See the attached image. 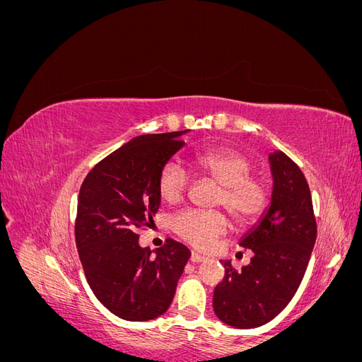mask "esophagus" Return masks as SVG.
I'll return each instance as SVG.
<instances>
[{"label":"esophagus","mask_w":362,"mask_h":362,"mask_svg":"<svg viewBox=\"0 0 362 362\" xmlns=\"http://www.w3.org/2000/svg\"><path fill=\"white\" fill-rule=\"evenodd\" d=\"M206 258L204 257V255H199L198 252H192V255H190V261L192 262H202V261H205Z\"/></svg>","instance_id":"esophagus-1"}]
</instances>
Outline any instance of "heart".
Wrapping results in <instances>:
<instances>
[{
    "mask_svg": "<svg viewBox=\"0 0 362 362\" xmlns=\"http://www.w3.org/2000/svg\"><path fill=\"white\" fill-rule=\"evenodd\" d=\"M198 170L221 185L217 205H223L237 225L257 222L266 211L270 190L264 178L250 175V160L233 149H213L194 157ZM190 175L181 164L169 161L158 173L160 198L168 204L180 202L189 189ZM172 229L184 242L208 249L228 229L226 216L218 211L184 210L172 217Z\"/></svg>",
    "mask_w": 362,
    "mask_h": 362,
    "instance_id": "b5f03b06",
    "label": "heart"
}]
</instances>
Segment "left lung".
<instances>
[{
	"label": "left lung",
	"mask_w": 362,
	"mask_h": 362,
	"mask_svg": "<svg viewBox=\"0 0 362 362\" xmlns=\"http://www.w3.org/2000/svg\"><path fill=\"white\" fill-rule=\"evenodd\" d=\"M269 161L273 175L270 206L240 242L254 257L242 270L222 261L225 276L213 296L218 320L238 329L264 325L286 308L303 279L317 237L305 175L281 151L270 154Z\"/></svg>",
	"instance_id": "left-lung-1"
}]
</instances>
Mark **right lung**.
Segmentation results:
<instances>
[{
    "mask_svg": "<svg viewBox=\"0 0 362 362\" xmlns=\"http://www.w3.org/2000/svg\"><path fill=\"white\" fill-rule=\"evenodd\" d=\"M187 131L134 137L87 173L76 206L75 243L87 282L105 308L128 322L168 311L190 258L168 238L152 254L139 245V229L158 211V173L184 146Z\"/></svg>",
    "mask_w": 362,
    "mask_h": 362,
    "instance_id": "right-lung-1",
    "label": "right lung"
}]
</instances>
